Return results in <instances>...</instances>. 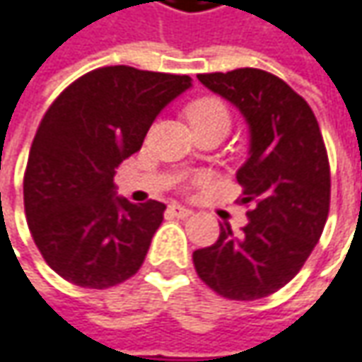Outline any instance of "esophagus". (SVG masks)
Returning a JSON list of instances; mask_svg holds the SVG:
<instances>
[{"label": "esophagus", "mask_w": 362, "mask_h": 362, "mask_svg": "<svg viewBox=\"0 0 362 362\" xmlns=\"http://www.w3.org/2000/svg\"><path fill=\"white\" fill-rule=\"evenodd\" d=\"M168 212H170L172 216H178V218H186V216L192 214V211H190L188 206H182V204H170V206H168Z\"/></svg>", "instance_id": "obj_1"}]
</instances>
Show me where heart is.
<instances>
[{
    "label": "heart",
    "mask_w": 362,
    "mask_h": 362,
    "mask_svg": "<svg viewBox=\"0 0 362 362\" xmlns=\"http://www.w3.org/2000/svg\"><path fill=\"white\" fill-rule=\"evenodd\" d=\"M188 119L194 125V129L204 127V125H212V123H230V115L225 103L218 99H198L190 107H188Z\"/></svg>",
    "instance_id": "b5f03b06"
}]
</instances>
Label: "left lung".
Here are the masks:
<instances>
[{"label": "left lung", "mask_w": 362, "mask_h": 362, "mask_svg": "<svg viewBox=\"0 0 362 362\" xmlns=\"http://www.w3.org/2000/svg\"><path fill=\"white\" fill-rule=\"evenodd\" d=\"M249 125V158L237 170L241 202H253L239 235L192 253L198 277L228 300H259L302 269L330 209V165L318 121L290 85L259 69L198 74Z\"/></svg>", "instance_id": "1"}]
</instances>
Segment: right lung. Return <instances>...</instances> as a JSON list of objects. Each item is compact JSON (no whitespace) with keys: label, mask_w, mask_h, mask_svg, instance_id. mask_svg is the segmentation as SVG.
Returning a JSON list of instances; mask_svg holds the SVG:
<instances>
[{"label":"right lung","mask_w":362,"mask_h":362,"mask_svg":"<svg viewBox=\"0 0 362 362\" xmlns=\"http://www.w3.org/2000/svg\"><path fill=\"white\" fill-rule=\"evenodd\" d=\"M192 87L186 74L105 66L64 88L40 123L24 176L28 227L42 257L81 288L137 274L164 202L115 192V168L141 150L156 117Z\"/></svg>","instance_id":"obj_1"}]
</instances>
